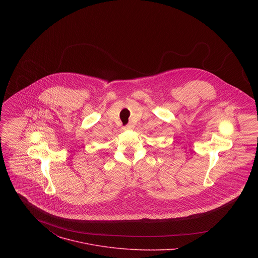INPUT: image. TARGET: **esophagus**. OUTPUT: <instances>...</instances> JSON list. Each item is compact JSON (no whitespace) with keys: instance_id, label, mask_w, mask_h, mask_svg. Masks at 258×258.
Segmentation results:
<instances>
[{"instance_id":"esophagus-1","label":"esophagus","mask_w":258,"mask_h":258,"mask_svg":"<svg viewBox=\"0 0 258 258\" xmlns=\"http://www.w3.org/2000/svg\"><path fill=\"white\" fill-rule=\"evenodd\" d=\"M133 128V124H131V123H129V124H127L126 126H124V129L125 130H127V129H132Z\"/></svg>"}]
</instances>
